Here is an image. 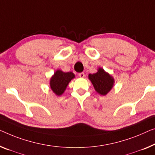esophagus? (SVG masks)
I'll return each mask as SVG.
<instances>
[{"instance_id":"obj_1","label":"esophagus","mask_w":155,"mask_h":155,"mask_svg":"<svg viewBox=\"0 0 155 155\" xmlns=\"http://www.w3.org/2000/svg\"><path fill=\"white\" fill-rule=\"evenodd\" d=\"M78 75V77H79L80 78H84L85 77V74L83 73V72L79 73Z\"/></svg>"}]
</instances>
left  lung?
Listing matches in <instances>:
<instances>
[{
  "label": "left lung",
  "mask_w": 155,
  "mask_h": 155,
  "mask_svg": "<svg viewBox=\"0 0 155 155\" xmlns=\"http://www.w3.org/2000/svg\"><path fill=\"white\" fill-rule=\"evenodd\" d=\"M88 78L95 91L101 95H107L114 86V78L101 68H99L96 73L89 74Z\"/></svg>",
  "instance_id": "left-lung-1"
}]
</instances>
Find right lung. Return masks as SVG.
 Returning <instances> with one entry per match:
<instances>
[{"label": "right lung", "instance_id": "right-lung-1", "mask_svg": "<svg viewBox=\"0 0 155 155\" xmlns=\"http://www.w3.org/2000/svg\"><path fill=\"white\" fill-rule=\"evenodd\" d=\"M74 78V74L71 71L64 72L61 70H57L50 78L51 89L55 95L61 96L65 91L70 82Z\"/></svg>", "mask_w": 155, "mask_h": 155}]
</instances>
